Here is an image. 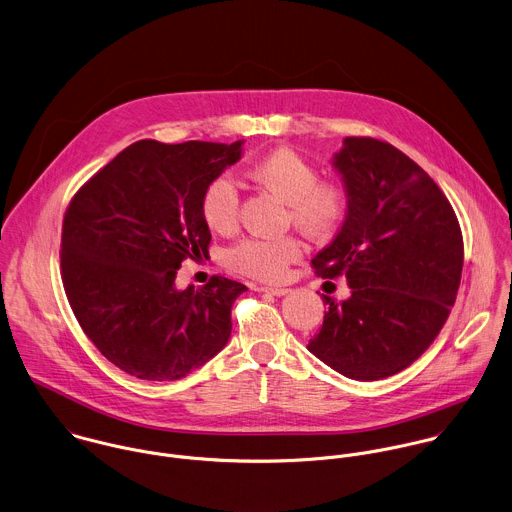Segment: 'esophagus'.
Wrapping results in <instances>:
<instances>
[{
    "mask_svg": "<svg viewBox=\"0 0 512 512\" xmlns=\"http://www.w3.org/2000/svg\"><path fill=\"white\" fill-rule=\"evenodd\" d=\"M257 291L273 295V297H285L289 293V289H281V287H257Z\"/></svg>",
    "mask_w": 512,
    "mask_h": 512,
    "instance_id": "34e87169",
    "label": "esophagus"
}]
</instances>
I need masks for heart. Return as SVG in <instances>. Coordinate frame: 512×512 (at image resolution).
I'll use <instances>...</instances> for the list:
<instances>
[{
  "label": "heart",
  "mask_w": 512,
  "mask_h": 512,
  "mask_svg": "<svg viewBox=\"0 0 512 512\" xmlns=\"http://www.w3.org/2000/svg\"><path fill=\"white\" fill-rule=\"evenodd\" d=\"M249 178L287 204L289 219L308 237H328L342 223L348 196L336 182L318 180V170L301 154L279 148L249 168ZM239 192L231 178L211 180L202 196V217L211 231L227 233L237 225ZM301 257L295 237L243 239L225 253L231 271L261 281H281Z\"/></svg>",
  "instance_id": "1"
}]
</instances>
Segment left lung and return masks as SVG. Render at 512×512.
Wrapping results in <instances>:
<instances>
[{
    "label": "left lung",
    "instance_id": "8db88e82",
    "mask_svg": "<svg viewBox=\"0 0 512 512\" xmlns=\"http://www.w3.org/2000/svg\"><path fill=\"white\" fill-rule=\"evenodd\" d=\"M348 209L312 267L346 275L350 297L328 310L308 350L350 380L374 382L417 360L443 328L463 271L457 215L404 152L376 138H344L332 158Z\"/></svg>",
    "mask_w": 512,
    "mask_h": 512
}]
</instances>
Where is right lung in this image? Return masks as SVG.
<instances>
[{
    "instance_id": "add662e5",
    "label": "right lung",
    "mask_w": 512,
    "mask_h": 512,
    "mask_svg": "<svg viewBox=\"0 0 512 512\" xmlns=\"http://www.w3.org/2000/svg\"><path fill=\"white\" fill-rule=\"evenodd\" d=\"M241 152L243 140H138L67 207L63 287L85 334L122 372L180 380L227 344L231 307L247 287L211 277L180 291L176 275L186 257L207 255L202 196Z\"/></svg>"
}]
</instances>
